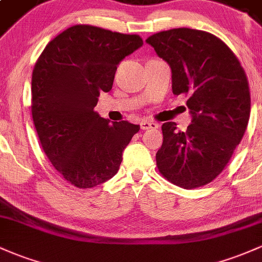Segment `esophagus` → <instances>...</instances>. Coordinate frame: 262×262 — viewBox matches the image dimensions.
<instances>
[{
    "mask_svg": "<svg viewBox=\"0 0 262 262\" xmlns=\"http://www.w3.org/2000/svg\"><path fill=\"white\" fill-rule=\"evenodd\" d=\"M140 126H141L142 130H150V128H157L159 125L156 122H152V121H147V120H142L140 122Z\"/></svg>",
    "mask_w": 262,
    "mask_h": 262,
    "instance_id": "esophagus-1",
    "label": "esophagus"
}]
</instances>
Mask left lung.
Returning <instances> with one entry per match:
<instances>
[{"mask_svg":"<svg viewBox=\"0 0 262 262\" xmlns=\"http://www.w3.org/2000/svg\"><path fill=\"white\" fill-rule=\"evenodd\" d=\"M146 42L170 64L173 95H187L192 116L185 132L175 122L162 125L157 168L176 186H204L222 172L246 131L251 107L246 74L227 45L205 31L172 29Z\"/></svg>","mask_w":262,"mask_h":262,"instance_id":"obj_1","label":"left lung"}]
</instances>
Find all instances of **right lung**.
Returning a JSON list of instances; mask_svg holds the SVG:
<instances>
[{"label": "right lung", "mask_w": 262, "mask_h": 262, "mask_svg": "<svg viewBox=\"0 0 262 262\" xmlns=\"http://www.w3.org/2000/svg\"><path fill=\"white\" fill-rule=\"evenodd\" d=\"M143 45L139 35L76 25L47 43L32 72V119L41 146L67 182L91 188L119 171L139 125L110 123L95 111L112 89L126 56Z\"/></svg>", "instance_id": "1"}]
</instances>
